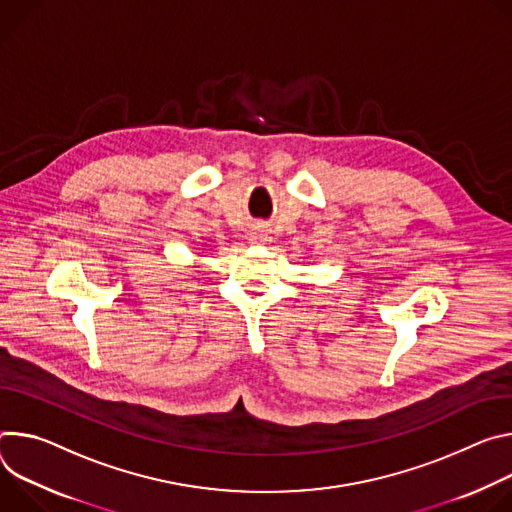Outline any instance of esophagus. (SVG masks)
<instances>
[{"label":"esophagus","mask_w":512,"mask_h":512,"mask_svg":"<svg viewBox=\"0 0 512 512\" xmlns=\"http://www.w3.org/2000/svg\"><path fill=\"white\" fill-rule=\"evenodd\" d=\"M250 242L252 244H268L270 242V230H266L264 225L254 227V230L250 232Z\"/></svg>","instance_id":"1"}]
</instances>
